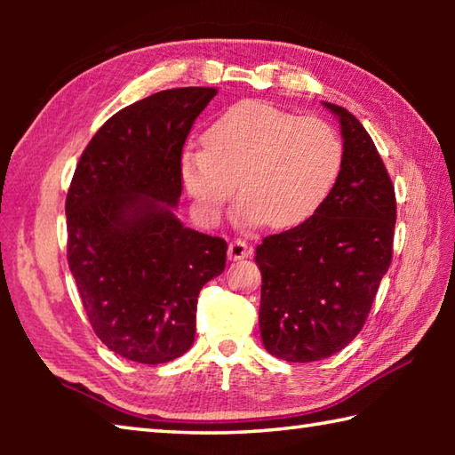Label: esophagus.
Masks as SVG:
<instances>
[{"mask_svg":"<svg viewBox=\"0 0 455 455\" xmlns=\"http://www.w3.org/2000/svg\"><path fill=\"white\" fill-rule=\"evenodd\" d=\"M251 257V246L246 244L241 238H235V241L228 243V259L230 260H241Z\"/></svg>","mask_w":455,"mask_h":455,"instance_id":"esophagus-1","label":"esophagus"}]
</instances>
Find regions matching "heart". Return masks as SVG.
I'll return each mask as SVG.
<instances>
[{
    "instance_id": "obj_1",
    "label": "heart",
    "mask_w": 455,
    "mask_h": 455,
    "mask_svg": "<svg viewBox=\"0 0 455 455\" xmlns=\"http://www.w3.org/2000/svg\"><path fill=\"white\" fill-rule=\"evenodd\" d=\"M203 144L184 148L180 176L206 225L220 219L238 190L243 222L299 227L325 203L343 166L341 138L327 122L259 102L230 108L209 126Z\"/></svg>"
}]
</instances>
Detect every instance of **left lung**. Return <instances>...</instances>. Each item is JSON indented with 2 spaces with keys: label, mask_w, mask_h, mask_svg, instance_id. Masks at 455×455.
Returning <instances> with one entry per match:
<instances>
[{
  "label": "left lung",
  "mask_w": 455,
  "mask_h": 455,
  "mask_svg": "<svg viewBox=\"0 0 455 455\" xmlns=\"http://www.w3.org/2000/svg\"><path fill=\"white\" fill-rule=\"evenodd\" d=\"M343 166L309 220L265 236L255 263L263 275L259 327L271 355L309 363L357 337L394 255L395 190L371 136L341 106Z\"/></svg>",
  "instance_id": "left-lung-1"
}]
</instances>
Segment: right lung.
<instances>
[{
  "label": "right lung",
  "mask_w": 455,
  "mask_h": 455,
  "mask_svg": "<svg viewBox=\"0 0 455 455\" xmlns=\"http://www.w3.org/2000/svg\"><path fill=\"white\" fill-rule=\"evenodd\" d=\"M217 88L156 92L92 138L66 196L68 265L100 341L136 363L190 349L198 292L225 271L227 243L174 217L180 158Z\"/></svg>",
  "instance_id": "1"
}]
</instances>
